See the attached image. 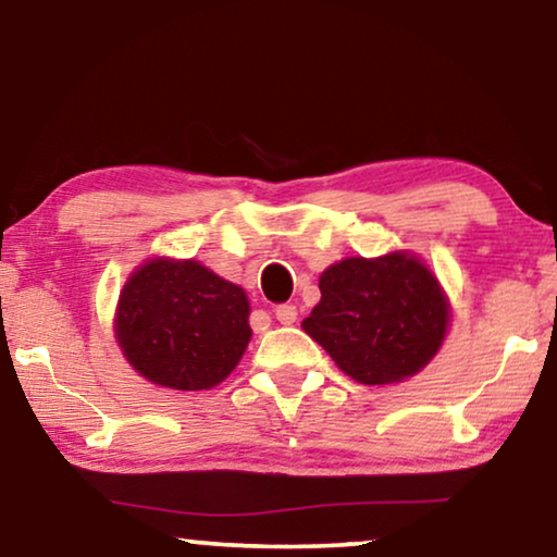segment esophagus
I'll return each mask as SVG.
<instances>
[{
	"instance_id": "esophagus-1",
	"label": "esophagus",
	"mask_w": 557,
	"mask_h": 557,
	"mask_svg": "<svg viewBox=\"0 0 557 557\" xmlns=\"http://www.w3.org/2000/svg\"><path fill=\"white\" fill-rule=\"evenodd\" d=\"M273 314H276V322H281V324L296 322V307H292V304H281V307L273 309Z\"/></svg>"
}]
</instances>
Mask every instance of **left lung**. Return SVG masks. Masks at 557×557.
Masks as SVG:
<instances>
[{
  "label": "left lung",
  "mask_w": 557,
  "mask_h": 557,
  "mask_svg": "<svg viewBox=\"0 0 557 557\" xmlns=\"http://www.w3.org/2000/svg\"><path fill=\"white\" fill-rule=\"evenodd\" d=\"M319 292L304 332L362 385L416 375L446 337V296L429 265L410 253L345 258L319 276Z\"/></svg>",
  "instance_id": "left-lung-1"
}]
</instances>
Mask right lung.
I'll return each instance as SVG.
<instances>
[{"mask_svg":"<svg viewBox=\"0 0 557 557\" xmlns=\"http://www.w3.org/2000/svg\"><path fill=\"white\" fill-rule=\"evenodd\" d=\"M250 304L240 286L197 261L151 258L119 296V347L149 383L210 391L231 375L250 342Z\"/></svg>","mask_w":557,"mask_h":557,"instance_id":"1","label":"right lung"}]
</instances>
